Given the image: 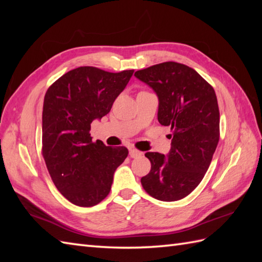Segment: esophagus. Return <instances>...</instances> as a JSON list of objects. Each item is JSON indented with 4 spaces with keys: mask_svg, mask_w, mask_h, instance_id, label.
Instances as JSON below:
<instances>
[{
    "mask_svg": "<svg viewBox=\"0 0 262 262\" xmlns=\"http://www.w3.org/2000/svg\"><path fill=\"white\" fill-rule=\"evenodd\" d=\"M143 153L141 152V151H138V149H136V148H134V147H130L129 148V155H130V158H138V157H141Z\"/></svg>",
    "mask_w": 262,
    "mask_h": 262,
    "instance_id": "34e87169",
    "label": "esophagus"
}]
</instances>
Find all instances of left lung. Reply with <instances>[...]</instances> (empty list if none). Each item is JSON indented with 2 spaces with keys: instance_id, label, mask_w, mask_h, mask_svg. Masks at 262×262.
<instances>
[{
  "instance_id": "left-lung-1",
  "label": "left lung",
  "mask_w": 262,
  "mask_h": 262,
  "mask_svg": "<svg viewBox=\"0 0 262 262\" xmlns=\"http://www.w3.org/2000/svg\"><path fill=\"white\" fill-rule=\"evenodd\" d=\"M159 98L158 119L170 126L168 158L147 152L151 171L141 179L149 196L176 202L194 190L220 141V110L213 86L185 64L165 62L135 72Z\"/></svg>"
}]
</instances>
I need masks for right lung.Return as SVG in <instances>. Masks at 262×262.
I'll list each match as a JSON object with an SVG mask.
<instances>
[{
	"instance_id": "obj_1",
	"label": "right lung",
	"mask_w": 262,
	"mask_h": 262,
	"mask_svg": "<svg viewBox=\"0 0 262 262\" xmlns=\"http://www.w3.org/2000/svg\"><path fill=\"white\" fill-rule=\"evenodd\" d=\"M134 70L111 73L93 66L72 70L48 88L42 108L41 153L54 185L80 207L108 196L125 146L92 142L91 122L107 115Z\"/></svg>"
}]
</instances>
